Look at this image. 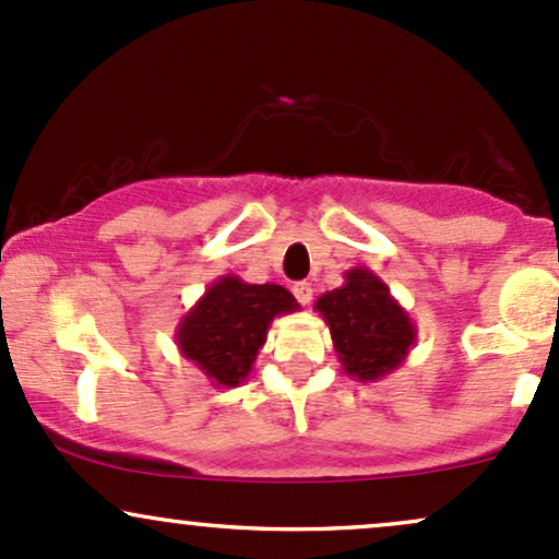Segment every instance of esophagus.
Wrapping results in <instances>:
<instances>
[{"mask_svg":"<svg viewBox=\"0 0 559 559\" xmlns=\"http://www.w3.org/2000/svg\"><path fill=\"white\" fill-rule=\"evenodd\" d=\"M292 292H294V297H297L302 305L312 302V286L308 284V281H299V284H294Z\"/></svg>","mask_w":559,"mask_h":559,"instance_id":"obj_1","label":"esophagus"}]
</instances>
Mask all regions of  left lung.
Wrapping results in <instances>:
<instances>
[{
    "mask_svg": "<svg viewBox=\"0 0 559 559\" xmlns=\"http://www.w3.org/2000/svg\"><path fill=\"white\" fill-rule=\"evenodd\" d=\"M316 310L326 321L342 369L358 382L388 377L416 345L414 321L369 267L347 270L345 284L321 294Z\"/></svg>",
    "mask_w": 559,
    "mask_h": 559,
    "instance_id": "8db88e82",
    "label": "left lung"
}]
</instances>
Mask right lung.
I'll return each mask as SVG.
<instances>
[{"label": "right lung", "mask_w": 559, "mask_h": 559, "mask_svg": "<svg viewBox=\"0 0 559 559\" xmlns=\"http://www.w3.org/2000/svg\"><path fill=\"white\" fill-rule=\"evenodd\" d=\"M297 310L299 302L284 286L219 275L180 318L175 345L214 388H238L254 369L270 323Z\"/></svg>", "instance_id": "right-lung-1"}]
</instances>
